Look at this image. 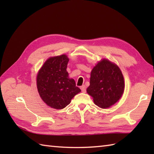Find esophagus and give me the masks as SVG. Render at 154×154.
Segmentation results:
<instances>
[{
  "label": "esophagus",
  "instance_id": "obj_1",
  "mask_svg": "<svg viewBox=\"0 0 154 154\" xmlns=\"http://www.w3.org/2000/svg\"><path fill=\"white\" fill-rule=\"evenodd\" d=\"M81 91H82L83 93H85L86 91V87L85 85H82L81 87Z\"/></svg>",
  "mask_w": 154,
  "mask_h": 154
}]
</instances>
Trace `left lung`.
I'll use <instances>...</instances> for the list:
<instances>
[{"label": "left lung", "instance_id": "8db88e82", "mask_svg": "<svg viewBox=\"0 0 154 154\" xmlns=\"http://www.w3.org/2000/svg\"><path fill=\"white\" fill-rule=\"evenodd\" d=\"M124 90V77L116 65L103 60L93 69L87 92L93 97L96 105L103 109L113 105L122 97Z\"/></svg>", "mask_w": 154, "mask_h": 154}]
</instances>
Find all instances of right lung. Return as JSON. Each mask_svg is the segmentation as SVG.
Here are the masks:
<instances>
[{
	"label": "right lung",
	"mask_w": 154,
	"mask_h": 154,
	"mask_svg": "<svg viewBox=\"0 0 154 154\" xmlns=\"http://www.w3.org/2000/svg\"><path fill=\"white\" fill-rule=\"evenodd\" d=\"M68 61L65 55L49 58L37 75L38 93L44 103L53 109H63L81 91L74 79L68 77Z\"/></svg>",
	"instance_id": "1"
}]
</instances>
